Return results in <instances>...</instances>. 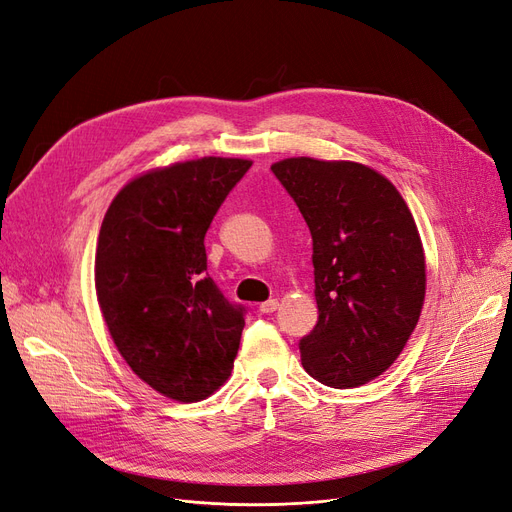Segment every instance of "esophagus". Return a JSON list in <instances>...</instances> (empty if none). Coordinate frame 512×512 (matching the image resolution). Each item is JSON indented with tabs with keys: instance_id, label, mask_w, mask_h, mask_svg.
<instances>
[{
	"instance_id": "obj_1",
	"label": "esophagus",
	"mask_w": 512,
	"mask_h": 512,
	"mask_svg": "<svg viewBox=\"0 0 512 512\" xmlns=\"http://www.w3.org/2000/svg\"><path fill=\"white\" fill-rule=\"evenodd\" d=\"M278 307H280L278 299H270V301H265V303L259 305V309L263 311V314H274V311H276Z\"/></svg>"
}]
</instances>
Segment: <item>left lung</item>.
Returning <instances> with one entry per match:
<instances>
[{
  "mask_svg": "<svg viewBox=\"0 0 512 512\" xmlns=\"http://www.w3.org/2000/svg\"><path fill=\"white\" fill-rule=\"evenodd\" d=\"M272 171L314 240L318 324L299 343L303 368L335 389L366 385L399 358L425 303L416 221L368 165L291 157Z\"/></svg>",
  "mask_w": 512,
  "mask_h": 512,
  "instance_id": "1",
  "label": "left lung"
}]
</instances>
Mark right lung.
Listing matches in <instances>:
<instances>
[{"label":"right lung","mask_w":512,"mask_h":512,"mask_svg":"<svg viewBox=\"0 0 512 512\" xmlns=\"http://www.w3.org/2000/svg\"><path fill=\"white\" fill-rule=\"evenodd\" d=\"M253 161L203 157L150 169L110 203L96 244V295L121 358L175 402L230 379L244 328L207 274L205 234Z\"/></svg>","instance_id":"obj_1"}]
</instances>
